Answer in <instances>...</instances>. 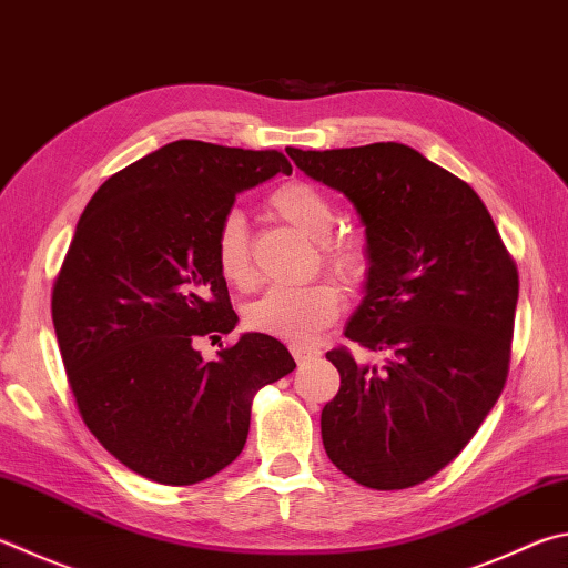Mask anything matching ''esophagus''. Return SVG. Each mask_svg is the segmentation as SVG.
Wrapping results in <instances>:
<instances>
[{
	"mask_svg": "<svg viewBox=\"0 0 568 568\" xmlns=\"http://www.w3.org/2000/svg\"><path fill=\"white\" fill-rule=\"evenodd\" d=\"M291 353H293V357H295V363H297V365L311 363L313 357H317V355H320L315 347H303V345H293V347H291Z\"/></svg>",
	"mask_w": 568,
	"mask_h": 568,
	"instance_id": "1",
	"label": "esophagus"
}]
</instances>
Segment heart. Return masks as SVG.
I'll list each match as a JSON object with an SVG mask.
<instances>
[{
  "mask_svg": "<svg viewBox=\"0 0 568 568\" xmlns=\"http://www.w3.org/2000/svg\"><path fill=\"white\" fill-rule=\"evenodd\" d=\"M267 205L307 239L317 243L320 265L339 283L359 285L369 271V245L359 233H337L335 205L317 185L307 181H287L271 193ZM213 257L219 273L235 287L253 283L248 223L241 211L223 213L213 235ZM339 313V291L327 281L307 285H277L265 291L245 307V325L255 333L271 335L285 343L303 345L335 323Z\"/></svg>",
  "mask_w": 568,
  "mask_h": 568,
  "instance_id": "obj_1",
  "label": "heart"
}]
</instances>
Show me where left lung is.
<instances>
[{
    "label": "left lung",
    "instance_id": "left-lung-1",
    "mask_svg": "<svg viewBox=\"0 0 568 568\" xmlns=\"http://www.w3.org/2000/svg\"><path fill=\"white\" fill-rule=\"evenodd\" d=\"M287 156L365 223V301L345 337L385 357L327 353L339 389L320 417L325 452L363 487H417L469 445L507 385L517 263L471 185L405 143Z\"/></svg>",
    "mask_w": 568,
    "mask_h": 568
}]
</instances>
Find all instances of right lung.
Wrapping results in <instances>:
<instances>
[{
	"label": "right lung",
	"mask_w": 568,
	"mask_h": 568,
	"mask_svg": "<svg viewBox=\"0 0 568 568\" xmlns=\"http://www.w3.org/2000/svg\"><path fill=\"white\" fill-rule=\"evenodd\" d=\"M291 173L281 151L181 139L101 183L51 291L71 395L106 452L169 487L213 477L248 439L255 392L295 369L248 333L205 363L193 343L239 323L213 235L235 195Z\"/></svg>",
	"instance_id": "add662e5"
}]
</instances>
